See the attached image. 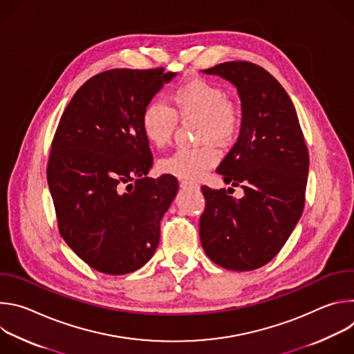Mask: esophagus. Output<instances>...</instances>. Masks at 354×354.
Returning a JSON list of instances; mask_svg holds the SVG:
<instances>
[{
	"label": "esophagus",
	"instance_id": "obj_1",
	"mask_svg": "<svg viewBox=\"0 0 354 354\" xmlns=\"http://www.w3.org/2000/svg\"><path fill=\"white\" fill-rule=\"evenodd\" d=\"M180 187L182 189H192V190H198V183L193 180H180Z\"/></svg>",
	"mask_w": 354,
	"mask_h": 354
}]
</instances>
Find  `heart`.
I'll list each match as a JSON object with an SVG mask.
<instances>
[{
    "mask_svg": "<svg viewBox=\"0 0 354 354\" xmlns=\"http://www.w3.org/2000/svg\"><path fill=\"white\" fill-rule=\"evenodd\" d=\"M171 108L161 100L148 102L140 118L145 140L154 147L171 142L178 119H197L198 141L213 140L218 144L231 142L241 129V111L227 92L217 84L193 78L178 85L169 95ZM220 160L217 148L205 142L194 148H179L160 161V168L182 179H198Z\"/></svg>",
    "mask_w": 354,
    "mask_h": 354,
    "instance_id": "obj_1",
    "label": "heart"
}]
</instances>
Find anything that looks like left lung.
Here are the masks:
<instances>
[{"mask_svg": "<svg viewBox=\"0 0 354 354\" xmlns=\"http://www.w3.org/2000/svg\"><path fill=\"white\" fill-rule=\"evenodd\" d=\"M201 71L225 78L239 93V137L217 172L241 185L243 196L201 187L200 241L218 266L255 270L279 254L304 210L308 148L290 96L265 68L227 62Z\"/></svg>", "mask_w": 354, "mask_h": 354, "instance_id": "obj_1", "label": "left lung"}]
</instances>
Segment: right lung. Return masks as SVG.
Returning <instances> with one entry per match:
<instances>
[{
    "label": "right lung",
    "mask_w": 354,
    "mask_h": 354,
    "mask_svg": "<svg viewBox=\"0 0 354 354\" xmlns=\"http://www.w3.org/2000/svg\"><path fill=\"white\" fill-rule=\"evenodd\" d=\"M164 71L93 75L70 100L52 142L47 183L59 231L100 273H131L153 258L178 192L172 175L147 176L153 156L140 124L144 106L176 75Z\"/></svg>",
    "instance_id": "1"
}]
</instances>
